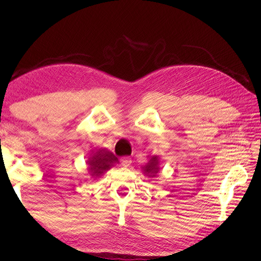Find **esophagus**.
Wrapping results in <instances>:
<instances>
[{
    "mask_svg": "<svg viewBox=\"0 0 261 261\" xmlns=\"http://www.w3.org/2000/svg\"><path fill=\"white\" fill-rule=\"evenodd\" d=\"M121 164L123 165V167L127 168V167H129V165L132 164V159H130V158H128V156L122 158V159H121Z\"/></svg>",
    "mask_w": 261,
    "mask_h": 261,
    "instance_id": "obj_1",
    "label": "esophagus"
}]
</instances>
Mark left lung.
<instances>
[{"label":"left lung","instance_id":"1","mask_svg":"<svg viewBox=\"0 0 261 261\" xmlns=\"http://www.w3.org/2000/svg\"><path fill=\"white\" fill-rule=\"evenodd\" d=\"M159 156L158 155H151L149 158V161L141 167V170H143V173L148 176L149 178H154L159 172Z\"/></svg>","mask_w":261,"mask_h":261}]
</instances>
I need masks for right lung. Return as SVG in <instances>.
Masks as SVG:
<instances>
[{
	"label": "right lung",
	"mask_w": 261,
	"mask_h": 261,
	"mask_svg": "<svg viewBox=\"0 0 261 261\" xmlns=\"http://www.w3.org/2000/svg\"><path fill=\"white\" fill-rule=\"evenodd\" d=\"M118 163L117 158L106 148H99L92 151L87 161V171L92 179H97Z\"/></svg>",
	"instance_id": "add662e5"
}]
</instances>
